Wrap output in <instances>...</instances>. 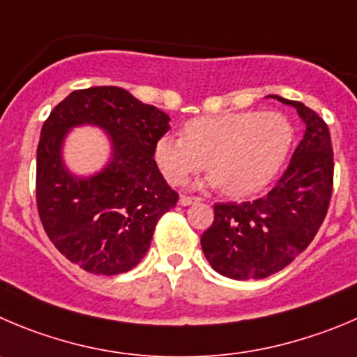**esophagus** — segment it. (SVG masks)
Returning a JSON list of instances; mask_svg holds the SVG:
<instances>
[{
    "instance_id": "34e87169",
    "label": "esophagus",
    "mask_w": 357,
    "mask_h": 357,
    "mask_svg": "<svg viewBox=\"0 0 357 357\" xmlns=\"http://www.w3.org/2000/svg\"><path fill=\"white\" fill-rule=\"evenodd\" d=\"M198 202H202V198H196V196H181V199H178V203H181L182 206L192 205V203H198Z\"/></svg>"
}]
</instances>
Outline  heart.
Returning a JSON list of instances; mask_svg holds the SVG:
<instances>
[{"label":"heart","mask_w":357,"mask_h":357,"mask_svg":"<svg viewBox=\"0 0 357 357\" xmlns=\"http://www.w3.org/2000/svg\"><path fill=\"white\" fill-rule=\"evenodd\" d=\"M182 137L162 135L154 147L169 184H184L208 168L210 182L231 198L266 188L282 168L293 145L291 122L277 112H227L191 119Z\"/></svg>","instance_id":"1"}]
</instances>
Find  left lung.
I'll list each match as a JSON object with an SVG mask.
<instances>
[{"instance_id":"1","label":"left lung","mask_w":357,"mask_h":357,"mask_svg":"<svg viewBox=\"0 0 357 357\" xmlns=\"http://www.w3.org/2000/svg\"><path fill=\"white\" fill-rule=\"evenodd\" d=\"M271 98L296 108L307 126L303 140L266 196L215 203L212 226L202 235L210 266L235 280L266 278L293 263L317 235L333 191L328 124L300 101Z\"/></svg>"}]
</instances>
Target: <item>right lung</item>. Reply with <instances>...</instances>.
Returning a JSON list of instances; mask_svg holds the SVG:
<instances>
[{
	"instance_id": "right-lung-1",
	"label": "right lung",
	"mask_w": 357,
	"mask_h": 357,
	"mask_svg": "<svg viewBox=\"0 0 357 357\" xmlns=\"http://www.w3.org/2000/svg\"><path fill=\"white\" fill-rule=\"evenodd\" d=\"M93 123L112 142V159L87 179L71 176L60 159L68 129ZM169 117L114 86L68 94L47 117L36 151V206L47 236L71 263L94 275L137 266L155 224L178 202L154 159Z\"/></svg>"
}]
</instances>
